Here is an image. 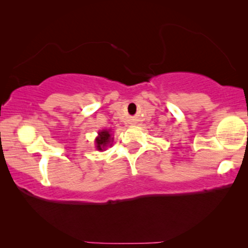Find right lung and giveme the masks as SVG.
<instances>
[{"mask_svg": "<svg viewBox=\"0 0 248 248\" xmlns=\"http://www.w3.org/2000/svg\"><path fill=\"white\" fill-rule=\"evenodd\" d=\"M108 142H110V134L109 131L103 130L101 132H99V137L95 139V143H97V149L98 150H102Z\"/></svg>", "mask_w": 248, "mask_h": 248, "instance_id": "add662e5", "label": "right lung"}]
</instances>
